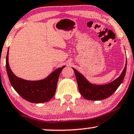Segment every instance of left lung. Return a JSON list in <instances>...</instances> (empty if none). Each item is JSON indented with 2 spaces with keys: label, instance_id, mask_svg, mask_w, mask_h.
I'll return each mask as SVG.
<instances>
[{
  "label": "left lung",
  "instance_id": "1",
  "mask_svg": "<svg viewBox=\"0 0 134 134\" xmlns=\"http://www.w3.org/2000/svg\"><path fill=\"white\" fill-rule=\"evenodd\" d=\"M75 72L79 91L83 98L90 100H100L109 97L123 82L127 69V60L122 74L112 82L105 85L93 84L88 81L82 74L72 68Z\"/></svg>",
  "mask_w": 134,
  "mask_h": 134
}]
</instances>
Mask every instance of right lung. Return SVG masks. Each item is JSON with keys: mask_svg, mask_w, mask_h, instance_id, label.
I'll return each mask as SVG.
<instances>
[{"mask_svg": "<svg viewBox=\"0 0 134 134\" xmlns=\"http://www.w3.org/2000/svg\"><path fill=\"white\" fill-rule=\"evenodd\" d=\"M65 67L64 65L55 69L44 79L27 80L17 77L11 70L9 64V50L6 57V70L13 88L23 99L35 104L51 100L55 93L59 75Z\"/></svg>", "mask_w": 134, "mask_h": 134, "instance_id": "1", "label": "right lung"}]
</instances>
